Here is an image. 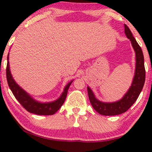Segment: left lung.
Listing matches in <instances>:
<instances>
[{"label": "left lung", "mask_w": 152, "mask_h": 152, "mask_svg": "<svg viewBox=\"0 0 152 152\" xmlns=\"http://www.w3.org/2000/svg\"><path fill=\"white\" fill-rule=\"evenodd\" d=\"M124 33L126 36L131 41L132 45L136 55V65H135L134 76L133 77L131 86L123 97L119 100L113 102H104L96 98L94 92L90 87H87L89 99L95 111L102 115L113 116L124 113L131 107L132 105L136 102L139 95L143 89L145 82V67L144 59L140 46L134 37L131 30L126 25H124Z\"/></svg>", "instance_id": "8db88e82"}]
</instances>
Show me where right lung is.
Masks as SVG:
<instances>
[{
  "label": "right lung",
  "instance_id": "obj_1",
  "mask_svg": "<svg viewBox=\"0 0 152 152\" xmlns=\"http://www.w3.org/2000/svg\"><path fill=\"white\" fill-rule=\"evenodd\" d=\"M9 55L7 58V67H6V77L8 81V86L12 94L15 96L20 104L24 107L28 112L30 113L35 114L38 115H54L58 110L62 107L65 102L67 94V91L73 80L69 82L66 85L64 88L63 92L56 100L50 102H41L35 100L26 91H25L22 87H20L16 83L15 80L12 77L10 72V65H9Z\"/></svg>",
  "mask_w": 152,
  "mask_h": 152
}]
</instances>
